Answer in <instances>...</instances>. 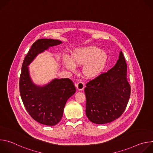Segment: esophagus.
Masks as SVG:
<instances>
[{
	"label": "esophagus",
	"mask_w": 153,
	"mask_h": 153,
	"mask_svg": "<svg viewBox=\"0 0 153 153\" xmlns=\"http://www.w3.org/2000/svg\"><path fill=\"white\" fill-rule=\"evenodd\" d=\"M76 87L79 90H83L85 88V83L82 82H79L77 83Z\"/></svg>",
	"instance_id": "esophagus-1"
}]
</instances>
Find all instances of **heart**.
I'll list each match as a JSON object with an SVG mask.
<instances>
[{
    "label": "heart",
    "instance_id": "b5f03b06",
    "mask_svg": "<svg viewBox=\"0 0 153 153\" xmlns=\"http://www.w3.org/2000/svg\"><path fill=\"white\" fill-rule=\"evenodd\" d=\"M105 52L96 47H87L75 49L72 52V60L68 56L63 57L66 67L71 70H75V65H84L82 72L87 78H94L99 76L103 70L107 61Z\"/></svg>",
    "mask_w": 153,
    "mask_h": 153
}]
</instances>
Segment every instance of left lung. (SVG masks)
<instances>
[{
  "mask_svg": "<svg viewBox=\"0 0 153 153\" xmlns=\"http://www.w3.org/2000/svg\"><path fill=\"white\" fill-rule=\"evenodd\" d=\"M126 72V62L120 51L114 67L86 83V115L91 122L110 123L123 113L131 94Z\"/></svg>",
  "mask_w": 153,
  "mask_h": 153,
  "instance_id": "8db88e82",
  "label": "left lung"
}]
</instances>
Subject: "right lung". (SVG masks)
I'll use <instances>...</instances> for the list:
<instances>
[{
  "label": "right lung",
  "instance_id": "obj_1",
  "mask_svg": "<svg viewBox=\"0 0 153 153\" xmlns=\"http://www.w3.org/2000/svg\"><path fill=\"white\" fill-rule=\"evenodd\" d=\"M61 43L46 39L34 42L24 60L19 79L20 94L26 110L34 120L49 126L60 122L65 105L75 93L76 87L68 78L54 79L43 87L36 86L30 79L27 66L39 53Z\"/></svg>",
  "mask_w": 153,
  "mask_h": 153
}]
</instances>
